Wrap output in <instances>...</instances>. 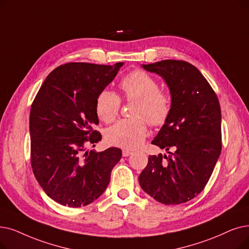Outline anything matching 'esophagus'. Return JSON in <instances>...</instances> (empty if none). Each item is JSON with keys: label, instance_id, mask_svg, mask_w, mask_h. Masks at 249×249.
Instances as JSON below:
<instances>
[{"label": "esophagus", "instance_id": "1", "mask_svg": "<svg viewBox=\"0 0 249 249\" xmlns=\"http://www.w3.org/2000/svg\"><path fill=\"white\" fill-rule=\"evenodd\" d=\"M132 153H133L132 150H130V149H127V148H124V149L122 150V155H123V157H128V156H130V155H132Z\"/></svg>", "mask_w": 249, "mask_h": 249}]
</instances>
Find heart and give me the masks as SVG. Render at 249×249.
I'll list each match as a JSON object with an SVG mask.
<instances>
[{"mask_svg":"<svg viewBox=\"0 0 249 249\" xmlns=\"http://www.w3.org/2000/svg\"><path fill=\"white\" fill-rule=\"evenodd\" d=\"M124 98L136 101L132 119H123L111 126L106 132L109 143L125 148H134L143 142L147 135L144 120L153 126L165 124L171 113L170 95L160 90L159 82L144 71H132L120 81ZM121 107L119 95L112 90L104 89L95 101V111L105 123H111L118 116Z\"/></svg>","mask_w":249,"mask_h":249,"instance_id":"obj_1","label":"heart"}]
</instances>
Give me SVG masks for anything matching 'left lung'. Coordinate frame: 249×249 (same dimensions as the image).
I'll return each mask as SVG.
<instances>
[{"instance_id": "8db88e82", "label": "left lung", "mask_w": 249, "mask_h": 249, "mask_svg": "<svg viewBox=\"0 0 249 249\" xmlns=\"http://www.w3.org/2000/svg\"><path fill=\"white\" fill-rule=\"evenodd\" d=\"M142 67L165 80L172 107L151 142L169 156H149L139 184L160 203L186 202L207 185L221 155L220 103L200 71L185 61L163 60Z\"/></svg>"}]
</instances>
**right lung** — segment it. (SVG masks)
Returning <instances> with one entry per match:
<instances>
[{
  "mask_svg": "<svg viewBox=\"0 0 249 249\" xmlns=\"http://www.w3.org/2000/svg\"><path fill=\"white\" fill-rule=\"evenodd\" d=\"M123 64L61 65L48 75L31 105L32 171L48 196L65 207L80 208L99 198L122 157L120 148L96 153L88 145L102 139L91 129L99 124L98 94Z\"/></svg>",
  "mask_w": 249,
  "mask_h": 249,
  "instance_id": "1",
  "label": "right lung"
}]
</instances>
